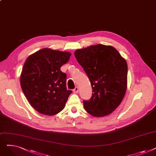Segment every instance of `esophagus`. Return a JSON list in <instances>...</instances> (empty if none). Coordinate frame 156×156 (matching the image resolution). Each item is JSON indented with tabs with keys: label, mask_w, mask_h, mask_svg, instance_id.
I'll return each mask as SVG.
<instances>
[{
	"label": "esophagus",
	"mask_w": 156,
	"mask_h": 156,
	"mask_svg": "<svg viewBox=\"0 0 156 156\" xmlns=\"http://www.w3.org/2000/svg\"><path fill=\"white\" fill-rule=\"evenodd\" d=\"M78 90H79L78 87H76L75 88L73 89V92H74V93H78Z\"/></svg>",
	"instance_id": "1"
}]
</instances>
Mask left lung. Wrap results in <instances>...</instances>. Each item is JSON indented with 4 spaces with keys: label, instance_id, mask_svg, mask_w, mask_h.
<instances>
[{
    "label": "left lung",
    "instance_id": "left-lung-1",
    "mask_svg": "<svg viewBox=\"0 0 156 156\" xmlns=\"http://www.w3.org/2000/svg\"><path fill=\"white\" fill-rule=\"evenodd\" d=\"M92 88L90 99L83 101L86 111L95 117L107 116L115 110L125 95L128 66L116 49L97 44L75 52Z\"/></svg>",
    "mask_w": 156,
    "mask_h": 156
}]
</instances>
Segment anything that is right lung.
Segmentation results:
<instances>
[{"instance_id": "add662e5", "label": "right lung", "mask_w": 156, "mask_h": 156, "mask_svg": "<svg viewBox=\"0 0 156 156\" xmlns=\"http://www.w3.org/2000/svg\"><path fill=\"white\" fill-rule=\"evenodd\" d=\"M71 53L45 48L30 55L20 76L22 90L31 105L38 112L52 116L61 112L71 90L66 88V74L61 67Z\"/></svg>"}]
</instances>
